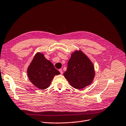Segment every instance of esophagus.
Segmentation results:
<instances>
[{"mask_svg": "<svg viewBox=\"0 0 126 126\" xmlns=\"http://www.w3.org/2000/svg\"><path fill=\"white\" fill-rule=\"evenodd\" d=\"M59 71L60 72V73H61V74H62L63 73V70H62V69H60L59 70Z\"/></svg>", "mask_w": 126, "mask_h": 126, "instance_id": "1", "label": "esophagus"}]
</instances>
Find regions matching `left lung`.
Masks as SVG:
<instances>
[{"label": "left lung", "mask_w": 126, "mask_h": 126, "mask_svg": "<svg viewBox=\"0 0 126 126\" xmlns=\"http://www.w3.org/2000/svg\"><path fill=\"white\" fill-rule=\"evenodd\" d=\"M63 75L72 87L81 89L91 84L93 80L94 66L84 53L80 51H75L72 54Z\"/></svg>", "instance_id": "obj_1"}]
</instances>
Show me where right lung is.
I'll use <instances>...</instances> for the list:
<instances>
[{
	"mask_svg": "<svg viewBox=\"0 0 126 126\" xmlns=\"http://www.w3.org/2000/svg\"><path fill=\"white\" fill-rule=\"evenodd\" d=\"M28 76L33 84L41 90L48 88L54 76L60 74L52 63L37 53L28 69Z\"/></svg>",
	"mask_w": 126,
	"mask_h": 126,
	"instance_id": "add662e5",
	"label": "right lung"
}]
</instances>
